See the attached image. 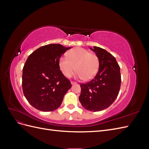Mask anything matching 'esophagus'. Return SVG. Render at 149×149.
I'll return each mask as SVG.
<instances>
[{
  "mask_svg": "<svg viewBox=\"0 0 149 149\" xmlns=\"http://www.w3.org/2000/svg\"><path fill=\"white\" fill-rule=\"evenodd\" d=\"M71 83L72 85H74V84H76V82H74V81H71Z\"/></svg>",
  "mask_w": 149,
  "mask_h": 149,
  "instance_id": "1",
  "label": "esophagus"
}]
</instances>
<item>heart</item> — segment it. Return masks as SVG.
<instances>
[{
    "instance_id": "heart-1",
    "label": "heart",
    "mask_w": 149,
    "mask_h": 149,
    "mask_svg": "<svg viewBox=\"0 0 149 149\" xmlns=\"http://www.w3.org/2000/svg\"><path fill=\"white\" fill-rule=\"evenodd\" d=\"M59 66L66 77H71L75 70L76 77L90 80L96 76L100 68V60L94 53L83 48H75L68 53V56L59 59Z\"/></svg>"
}]
</instances>
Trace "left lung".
Returning <instances> with one entry per match:
<instances>
[{"instance_id": "8db88e82", "label": "left lung", "mask_w": 149, "mask_h": 149, "mask_svg": "<svg viewBox=\"0 0 149 149\" xmlns=\"http://www.w3.org/2000/svg\"><path fill=\"white\" fill-rule=\"evenodd\" d=\"M100 60V68L90 81L81 84L79 100L83 107L97 112L106 109L118 96L121 83L120 67L114 56L100 47L90 48Z\"/></svg>"}]
</instances>
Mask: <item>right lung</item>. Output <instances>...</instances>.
I'll use <instances>...</instances> for the list:
<instances>
[{"label": "right lung", "mask_w": 149, "mask_h": 149, "mask_svg": "<svg viewBox=\"0 0 149 149\" xmlns=\"http://www.w3.org/2000/svg\"><path fill=\"white\" fill-rule=\"evenodd\" d=\"M71 47L49 44L37 49L26 60L22 73L24 96L36 109L53 111L61 104L71 88L70 81L62 73L59 59Z\"/></svg>", "instance_id": "add662e5"}]
</instances>
